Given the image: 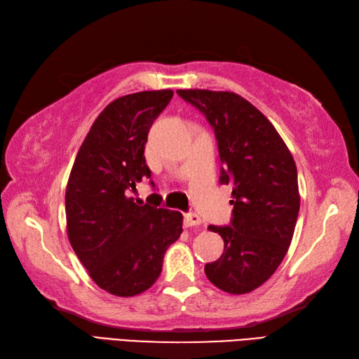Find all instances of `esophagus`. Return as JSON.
<instances>
[{
	"instance_id": "1",
	"label": "esophagus",
	"mask_w": 359,
	"mask_h": 359,
	"mask_svg": "<svg viewBox=\"0 0 359 359\" xmlns=\"http://www.w3.org/2000/svg\"><path fill=\"white\" fill-rule=\"evenodd\" d=\"M184 224L186 226H198L201 225V217L196 213H187L184 215Z\"/></svg>"
}]
</instances>
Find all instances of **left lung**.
Instances as JSON below:
<instances>
[{
    "label": "left lung",
    "instance_id": "left-lung-1",
    "mask_svg": "<svg viewBox=\"0 0 359 359\" xmlns=\"http://www.w3.org/2000/svg\"><path fill=\"white\" fill-rule=\"evenodd\" d=\"M215 129L221 184L233 186V219L210 225L224 239L222 256L204 271L219 290L241 295L264 285L291 245L300 210L292 154L273 123L239 94L178 90Z\"/></svg>",
    "mask_w": 359,
    "mask_h": 359
}]
</instances>
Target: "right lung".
I'll list each match as a JSON object with an SVG mask.
<instances>
[{"instance_id":"right-lung-1","label":"right lung","mask_w":359,"mask_h":359,"mask_svg":"<svg viewBox=\"0 0 359 359\" xmlns=\"http://www.w3.org/2000/svg\"><path fill=\"white\" fill-rule=\"evenodd\" d=\"M172 95V90L140 91L112 100L94 120L68 178V241L94 283L117 297L149 290L165 250L182 233L180 212L160 203L142 206L129 196L137 182L151 178L144 144Z\"/></svg>"}]
</instances>
